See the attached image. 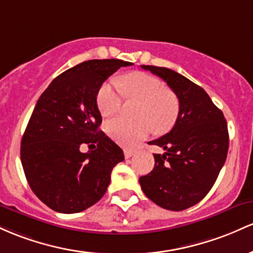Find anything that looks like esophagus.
I'll return each instance as SVG.
<instances>
[{"instance_id":"obj_1","label":"esophagus","mask_w":253,"mask_h":253,"mask_svg":"<svg viewBox=\"0 0 253 253\" xmlns=\"http://www.w3.org/2000/svg\"><path fill=\"white\" fill-rule=\"evenodd\" d=\"M134 153H135L134 149L126 148V149H124V157H126V159H129V158H131L132 155H134Z\"/></svg>"}]
</instances>
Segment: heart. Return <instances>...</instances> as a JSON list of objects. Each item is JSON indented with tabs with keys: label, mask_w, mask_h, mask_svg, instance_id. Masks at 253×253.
Here are the masks:
<instances>
[{
	"label": "heart",
	"mask_w": 253,
	"mask_h": 253,
	"mask_svg": "<svg viewBox=\"0 0 253 253\" xmlns=\"http://www.w3.org/2000/svg\"><path fill=\"white\" fill-rule=\"evenodd\" d=\"M124 94L140 101L135 116L138 119L117 117L106 123V132L112 140L123 146H134L148 136L150 131L164 134L177 119L179 103L177 96L167 89L158 78L146 73H132L121 80L104 84L96 94V106L104 117L117 113L122 107Z\"/></svg>",
	"instance_id": "1"
}]
</instances>
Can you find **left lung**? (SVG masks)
Returning a JSON list of instances; mask_svg holds the SVG:
<instances>
[{"label": "left lung", "mask_w": 253, "mask_h": 253, "mask_svg": "<svg viewBox=\"0 0 253 253\" xmlns=\"http://www.w3.org/2000/svg\"><path fill=\"white\" fill-rule=\"evenodd\" d=\"M166 82L179 100L174 126L150 141L164 154H154L153 171L140 178L144 195L164 209L180 211L211 191L228 153V129L222 111L202 87L169 68L141 65Z\"/></svg>", "instance_id": "8db88e82"}]
</instances>
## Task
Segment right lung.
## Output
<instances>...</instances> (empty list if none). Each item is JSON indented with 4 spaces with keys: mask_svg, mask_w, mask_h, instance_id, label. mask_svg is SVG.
<instances>
[{
    "mask_svg": "<svg viewBox=\"0 0 253 253\" xmlns=\"http://www.w3.org/2000/svg\"><path fill=\"white\" fill-rule=\"evenodd\" d=\"M122 59H90L65 70L37 101L21 140L20 157L35 195L52 211L74 214L106 192L123 150L99 129L96 94ZM90 150L82 153L81 148Z\"/></svg>",
    "mask_w": 253,
    "mask_h": 253,
    "instance_id": "add662e5",
    "label": "right lung"
}]
</instances>
